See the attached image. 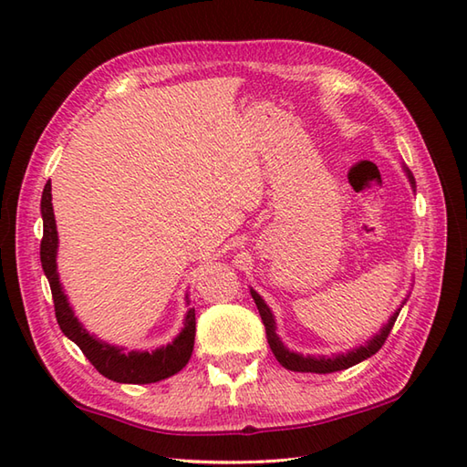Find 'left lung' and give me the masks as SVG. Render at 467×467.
Segmentation results:
<instances>
[{
	"mask_svg": "<svg viewBox=\"0 0 467 467\" xmlns=\"http://www.w3.org/2000/svg\"><path fill=\"white\" fill-rule=\"evenodd\" d=\"M401 168H403V172H405V176H408V181L411 184V191L415 192V178H413L411 171L405 164ZM251 296L254 299L256 309H259V313H261V319H263L265 329H266V341H269L271 351L275 353L276 361H279L285 367V369L299 371V373H335V371L349 369V367L361 363L365 359H369L371 355H375L377 351L381 349V345L385 343L387 335H389V331H391V327L395 325V321H398V315L401 311V306L408 303V299H410V295L405 296L403 303L400 305V309L389 317V321H387L381 327L379 333H375L371 339H367L363 345H357V347H353V349L345 351V353H333L331 357L329 355H317L315 357V355H303V353L291 351L289 347H286L281 341V337L276 335V321H275L273 311L269 309V305L265 303L263 296L256 293L253 286H251Z\"/></svg>",
	"mask_w": 467,
	"mask_h": 467,
	"instance_id": "8db88e82",
	"label": "left lung"
}]
</instances>
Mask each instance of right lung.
I'll return each instance as SVG.
<instances>
[{
    "mask_svg": "<svg viewBox=\"0 0 467 467\" xmlns=\"http://www.w3.org/2000/svg\"><path fill=\"white\" fill-rule=\"evenodd\" d=\"M39 208H42L44 221V239L42 244H39V259H42V269L47 276L49 289H52L57 325L67 339L80 347L82 353L88 357V361H90L98 371L116 383H156L181 371L188 363V359H191L194 349L196 319L192 306L184 315V325L181 333H178L171 343L156 347L152 351H128L120 345H112L108 341H102L100 337L92 335L74 315L72 305L67 301V295L64 293V286L59 283L56 263L59 239L52 206V182H47L44 186L42 204H39ZM184 299L186 305L191 303L188 301V293Z\"/></svg>",
    "mask_w": 467,
    "mask_h": 467,
    "instance_id": "1",
    "label": "right lung"
}]
</instances>
